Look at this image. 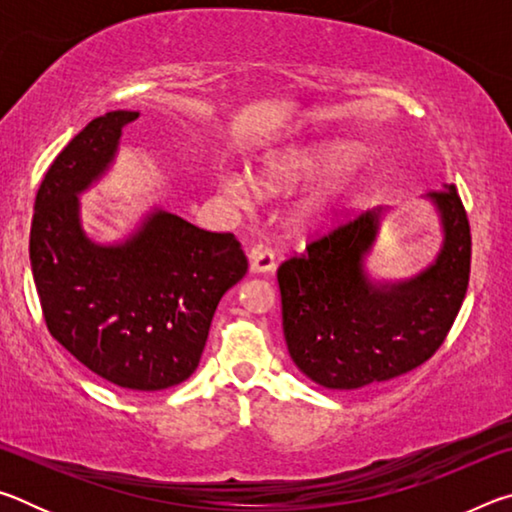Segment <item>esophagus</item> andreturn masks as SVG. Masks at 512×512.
I'll return each instance as SVG.
<instances>
[{"label": "esophagus", "instance_id": "esophagus-1", "mask_svg": "<svg viewBox=\"0 0 512 512\" xmlns=\"http://www.w3.org/2000/svg\"><path fill=\"white\" fill-rule=\"evenodd\" d=\"M275 271V253L273 248L257 246L250 253V273H273Z\"/></svg>", "mask_w": 512, "mask_h": 512}]
</instances>
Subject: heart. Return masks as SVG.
<instances>
[{
  "label": "heart",
  "mask_w": 512,
  "mask_h": 512,
  "mask_svg": "<svg viewBox=\"0 0 512 512\" xmlns=\"http://www.w3.org/2000/svg\"><path fill=\"white\" fill-rule=\"evenodd\" d=\"M357 158V149L352 144L343 142H329V144H302L284 149L282 153L271 155L262 167L264 185L271 189L296 185L300 180H309L318 176V173L332 171L336 167L352 162ZM221 187L235 201H246L253 192V180L246 173L228 171L221 176ZM352 189V176L350 173H341L325 185L314 189L300 205V216L309 223L325 221L343 205Z\"/></svg>",
  "instance_id": "1"
}]
</instances>
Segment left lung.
Listing matches in <instances>:
<instances>
[{
    "instance_id": "obj_1",
    "label": "left lung",
    "mask_w": 512,
    "mask_h": 512,
    "mask_svg": "<svg viewBox=\"0 0 512 512\" xmlns=\"http://www.w3.org/2000/svg\"><path fill=\"white\" fill-rule=\"evenodd\" d=\"M443 223L433 264L411 280H370L363 259L379 235L381 207L309 241L282 262V327L296 366L332 391L375 388L433 357L470 282V221L454 185L427 194Z\"/></svg>"
}]
</instances>
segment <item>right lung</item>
<instances>
[{"label": "right lung", "instance_id": "add662e5", "mask_svg": "<svg viewBox=\"0 0 512 512\" xmlns=\"http://www.w3.org/2000/svg\"><path fill=\"white\" fill-rule=\"evenodd\" d=\"M137 117L106 112L58 153L33 205L29 257L51 336L101 379L151 393L196 370L216 305L248 259L232 232L164 210L119 244L85 235L79 194L108 171L121 128Z\"/></svg>", "mask_w": 512, "mask_h": 512}]
</instances>
